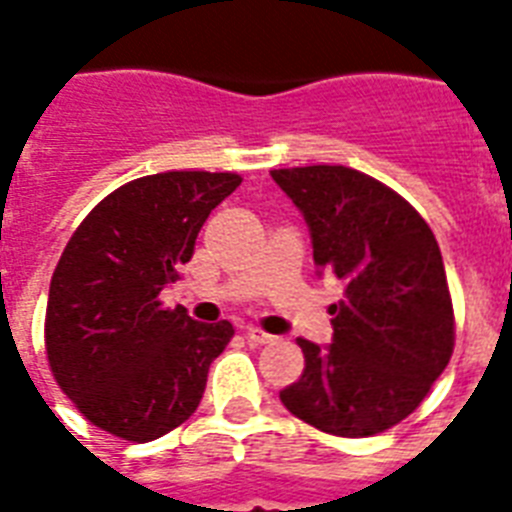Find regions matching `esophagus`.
<instances>
[{"mask_svg":"<svg viewBox=\"0 0 512 512\" xmlns=\"http://www.w3.org/2000/svg\"><path fill=\"white\" fill-rule=\"evenodd\" d=\"M244 335H247L249 342H255V345H268V342L276 340V337L268 335V332H263V329H257V327H247L244 329Z\"/></svg>","mask_w":512,"mask_h":512,"instance_id":"34e87169","label":"esophagus"}]
</instances>
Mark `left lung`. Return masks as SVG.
Returning a JSON list of instances; mask_svg holds the SVG:
<instances>
[{"label": "left lung", "instance_id": "obj_1", "mask_svg": "<svg viewBox=\"0 0 512 512\" xmlns=\"http://www.w3.org/2000/svg\"><path fill=\"white\" fill-rule=\"evenodd\" d=\"M271 177L303 212L313 263L345 281L332 342L297 340L305 369L281 404L332 436L364 438L420 406L454 348L441 249L412 204L350 167H295Z\"/></svg>", "mask_w": 512, "mask_h": 512}]
</instances>
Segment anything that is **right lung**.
Returning <instances> with one entry per match:
<instances>
[{
  "label": "right lung",
  "instance_id": "obj_1",
  "mask_svg": "<svg viewBox=\"0 0 512 512\" xmlns=\"http://www.w3.org/2000/svg\"><path fill=\"white\" fill-rule=\"evenodd\" d=\"M231 172H159L116 188L60 255L47 300V361L76 409L124 441H154L199 406L228 321L201 324L159 295L188 263Z\"/></svg>",
  "mask_w": 512,
  "mask_h": 512
}]
</instances>
